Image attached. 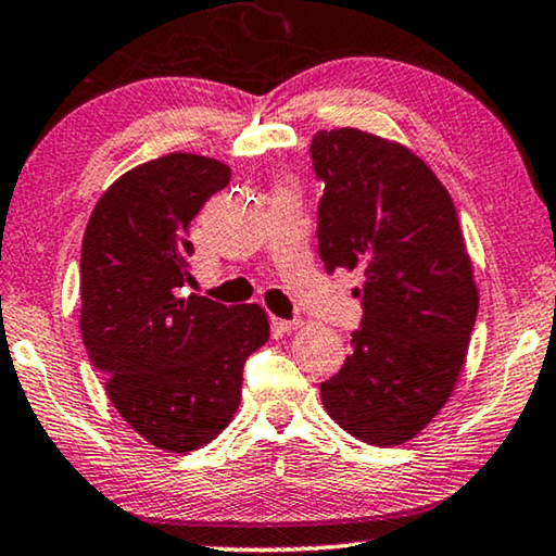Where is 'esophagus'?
Returning a JSON list of instances; mask_svg holds the SVG:
<instances>
[{"label":"esophagus","instance_id":"obj_1","mask_svg":"<svg viewBox=\"0 0 556 556\" xmlns=\"http://www.w3.org/2000/svg\"><path fill=\"white\" fill-rule=\"evenodd\" d=\"M271 326H275V329L279 331V333H292V331H296L299 326H302V321H287V319H271Z\"/></svg>","mask_w":556,"mask_h":556}]
</instances>
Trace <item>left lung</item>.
Wrapping results in <instances>:
<instances>
[{"instance_id": "1", "label": "left lung", "mask_w": 556, "mask_h": 556, "mask_svg": "<svg viewBox=\"0 0 556 556\" xmlns=\"http://www.w3.org/2000/svg\"><path fill=\"white\" fill-rule=\"evenodd\" d=\"M312 161L324 267L364 277V319L324 408L368 445L408 443L451 399L478 316L455 205L416 153L366 130H319Z\"/></svg>"}]
</instances>
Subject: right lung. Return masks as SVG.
Masks as SVG:
<instances>
[{"instance_id":"right-lung-1","label":"right lung","mask_w":556,"mask_h":556,"mask_svg":"<svg viewBox=\"0 0 556 556\" xmlns=\"http://www.w3.org/2000/svg\"><path fill=\"white\" fill-rule=\"evenodd\" d=\"M215 157L170 153L103 192L81 244V337L121 418L167 453L215 440L242 399L247 356L269 339L262 306L190 285L188 225L230 182Z\"/></svg>"}]
</instances>
